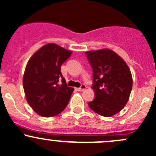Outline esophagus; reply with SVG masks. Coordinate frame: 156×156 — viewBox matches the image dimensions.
Here are the masks:
<instances>
[{
	"mask_svg": "<svg viewBox=\"0 0 156 156\" xmlns=\"http://www.w3.org/2000/svg\"><path fill=\"white\" fill-rule=\"evenodd\" d=\"M85 88H86V85H85V84H81V87L77 88V90H78V91H83L84 89H85Z\"/></svg>",
	"mask_w": 156,
	"mask_h": 156,
	"instance_id": "1",
	"label": "esophagus"
}]
</instances>
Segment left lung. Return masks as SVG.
<instances>
[{
    "label": "left lung",
    "mask_w": 156,
    "mask_h": 156,
    "mask_svg": "<svg viewBox=\"0 0 156 156\" xmlns=\"http://www.w3.org/2000/svg\"><path fill=\"white\" fill-rule=\"evenodd\" d=\"M85 53L93 70L92 89L95 93L88 106L100 115H114L128 101L133 84L130 69L122 58L109 49Z\"/></svg>",
    "instance_id": "obj_1"
}]
</instances>
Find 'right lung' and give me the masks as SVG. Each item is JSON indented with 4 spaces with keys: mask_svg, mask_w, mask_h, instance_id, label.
I'll return each instance as SVG.
<instances>
[{
    "mask_svg": "<svg viewBox=\"0 0 156 156\" xmlns=\"http://www.w3.org/2000/svg\"><path fill=\"white\" fill-rule=\"evenodd\" d=\"M72 51L56 44H48L32 55L23 76V88L28 103L43 117H53L68 105L74 88L68 87L61 66ZM62 78V84L58 80Z\"/></svg>",
    "mask_w": 156,
    "mask_h": 156,
    "instance_id": "obj_1",
    "label": "right lung"
}]
</instances>
